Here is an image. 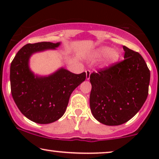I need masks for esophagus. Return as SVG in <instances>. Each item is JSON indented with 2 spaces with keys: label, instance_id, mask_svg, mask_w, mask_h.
<instances>
[{
  "label": "esophagus",
  "instance_id": "esophagus-1",
  "mask_svg": "<svg viewBox=\"0 0 159 159\" xmlns=\"http://www.w3.org/2000/svg\"><path fill=\"white\" fill-rule=\"evenodd\" d=\"M86 72V79L87 80H89L90 79V75H91V71L90 70H87L85 71Z\"/></svg>",
  "mask_w": 159,
  "mask_h": 159
}]
</instances>
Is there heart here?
<instances>
[{"label": "heart", "mask_w": 159, "mask_h": 159, "mask_svg": "<svg viewBox=\"0 0 159 159\" xmlns=\"http://www.w3.org/2000/svg\"><path fill=\"white\" fill-rule=\"evenodd\" d=\"M100 65L102 67H108L116 64L120 58V53L118 50L111 48L108 46H100L88 54L90 60H96L101 58Z\"/></svg>", "instance_id": "b5f03b06"}]
</instances>
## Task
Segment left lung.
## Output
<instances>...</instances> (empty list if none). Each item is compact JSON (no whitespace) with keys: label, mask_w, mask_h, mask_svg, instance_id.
Returning a JSON list of instances; mask_svg holds the SVG:
<instances>
[{"label":"left lung","mask_w":159,"mask_h":159,"mask_svg":"<svg viewBox=\"0 0 159 159\" xmlns=\"http://www.w3.org/2000/svg\"><path fill=\"white\" fill-rule=\"evenodd\" d=\"M124 61L90 75V106L94 118L117 126L131 119L146 101L151 73L138 52L124 45Z\"/></svg>","instance_id":"8db88e82"}]
</instances>
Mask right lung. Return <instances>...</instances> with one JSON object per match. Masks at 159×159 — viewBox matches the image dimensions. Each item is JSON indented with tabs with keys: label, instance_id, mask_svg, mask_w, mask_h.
Segmentation results:
<instances>
[{
	"label": "right lung",
	"instance_id": "1",
	"mask_svg": "<svg viewBox=\"0 0 159 159\" xmlns=\"http://www.w3.org/2000/svg\"><path fill=\"white\" fill-rule=\"evenodd\" d=\"M61 42L27 44L18 51L10 67L12 97L23 115L38 124H50L64 114L70 95L85 80L86 73L76 75L64 67L49 75H35L30 67L33 54L56 50Z\"/></svg>",
	"mask_w": 159,
	"mask_h": 159
}]
</instances>
